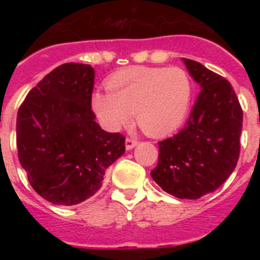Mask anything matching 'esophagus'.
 <instances>
[{"label":"esophagus","mask_w":260,"mask_h":260,"mask_svg":"<svg viewBox=\"0 0 260 260\" xmlns=\"http://www.w3.org/2000/svg\"><path fill=\"white\" fill-rule=\"evenodd\" d=\"M137 144H138V142L135 141V139H132V138H127V139L125 141V147H126V150H127V151L133 150V148H134Z\"/></svg>","instance_id":"1"}]
</instances>
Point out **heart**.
I'll use <instances>...</instances> for the list:
<instances>
[{
    "label": "heart",
    "instance_id": "b5f03b06",
    "mask_svg": "<svg viewBox=\"0 0 260 260\" xmlns=\"http://www.w3.org/2000/svg\"><path fill=\"white\" fill-rule=\"evenodd\" d=\"M108 93L96 91L91 105L100 123L117 132L132 121L146 134L167 137L182 125L192 99V82L181 68L134 66L110 77Z\"/></svg>",
    "mask_w": 260,
    "mask_h": 260
}]
</instances>
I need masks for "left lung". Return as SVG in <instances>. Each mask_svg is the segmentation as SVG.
Listing matches in <instances>:
<instances>
[{
    "label": "left lung",
    "instance_id": "obj_1",
    "mask_svg": "<svg viewBox=\"0 0 260 260\" xmlns=\"http://www.w3.org/2000/svg\"><path fill=\"white\" fill-rule=\"evenodd\" d=\"M181 61L201 93L185 127L158 142L151 177L176 198L199 199L219 189L237 165L243 116L228 80L199 62Z\"/></svg>",
    "mask_w": 260,
    "mask_h": 260
}]
</instances>
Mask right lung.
Returning a JSON list of instances; mask_svg holds the SVG:
<instances>
[{
	"mask_svg": "<svg viewBox=\"0 0 260 260\" xmlns=\"http://www.w3.org/2000/svg\"><path fill=\"white\" fill-rule=\"evenodd\" d=\"M93 80L91 65L63 63L29 91L18 110L20 165L34 190L56 206L91 198L105 171L125 153V138L95 121Z\"/></svg>",
	"mask_w": 260,
	"mask_h": 260,
	"instance_id": "1",
	"label": "right lung"
}]
</instances>
